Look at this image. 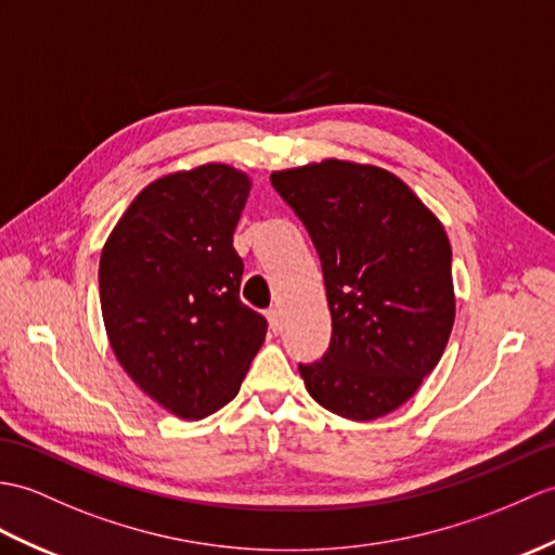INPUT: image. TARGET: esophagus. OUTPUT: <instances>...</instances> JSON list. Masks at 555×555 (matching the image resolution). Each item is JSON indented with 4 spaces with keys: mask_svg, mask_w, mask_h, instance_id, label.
Here are the masks:
<instances>
[{
    "mask_svg": "<svg viewBox=\"0 0 555 555\" xmlns=\"http://www.w3.org/2000/svg\"><path fill=\"white\" fill-rule=\"evenodd\" d=\"M267 321H269V328H272L274 333L281 331V314H279L276 307L269 309V312H267Z\"/></svg>",
    "mask_w": 555,
    "mask_h": 555,
    "instance_id": "1",
    "label": "esophagus"
}]
</instances>
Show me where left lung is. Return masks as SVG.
<instances>
[{
    "label": "left lung",
    "instance_id": "left-lung-1",
    "mask_svg": "<svg viewBox=\"0 0 555 555\" xmlns=\"http://www.w3.org/2000/svg\"><path fill=\"white\" fill-rule=\"evenodd\" d=\"M321 260L333 336L300 364L314 402L373 421L416 395L440 362L456 300L447 231L402 179L376 165L321 160L272 172Z\"/></svg>",
    "mask_w": 555,
    "mask_h": 555
}]
</instances>
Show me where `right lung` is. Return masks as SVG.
Listing matches in <instances>:
<instances>
[{
    "mask_svg": "<svg viewBox=\"0 0 555 555\" xmlns=\"http://www.w3.org/2000/svg\"><path fill=\"white\" fill-rule=\"evenodd\" d=\"M250 177L208 163L151 182L115 224L99 262L108 343L141 390L198 421L238 388L267 333L238 298L234 231Z\"/></svg>",
    "mask_w": 555,
    "mask_h": 555,
    "instance_id": "add662e5",
    "label": "right lung"
}]
</instances>
